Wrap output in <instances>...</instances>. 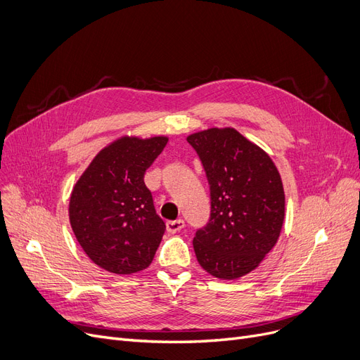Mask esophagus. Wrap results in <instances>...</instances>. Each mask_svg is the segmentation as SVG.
<instances>
[{"label": "esophagus", "mask_w": 360, "mask_h": 360, "mask_svg": "<svg viewBox=\"0 0 360 360\" xmlns=\"http://www.w3.org/2000/svg\"><path fill=\"white\" fill-rule=\"evenodd\" d=\"M183 227H184V221L181 219L167 221V232L168 233H177Z\"/></svg>", "instance_id": "1"}]
</instances>
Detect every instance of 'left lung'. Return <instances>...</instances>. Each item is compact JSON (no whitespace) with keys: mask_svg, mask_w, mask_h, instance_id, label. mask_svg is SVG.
<instances>
[{"mask_svg":"<svg viewBox=\"0 0 360 360\" xmlns=\"http://www.w3.org/2000/svg\"><path fill=\"white\" fill-rule=\"evenodd\" d=\"M211 191V219L193 238L198 263L233 281L255 270L279 239L285 192L271 158L233 127L188 136Z\"/></svg>","mask_w":360,"mask_h":360,"instance_id":"obj_1","label":"left lung"}]
</instances>
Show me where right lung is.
I'll use <instances>...</instances> for the list:
<instances>
[{
	"mask_svg": "<svg viewBox=\"0 0 360 360\" xmlns=\"http://www.w3.org/2000/svg\"><path fill=\"white\" fill-rule=\"evenodd\" d=\"M167 136H121L100 150L75 183L69 221L82 251L113 275L150 266L165 232L145 172L162 152Z\"/></svg>",
	"mask_w": 360,
	"mask_h": 360,
	"instance_id": "obj_1",
	"label": "right lung"
}]
</instances>
